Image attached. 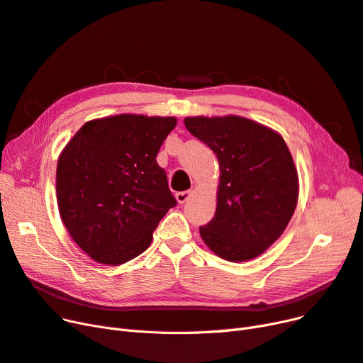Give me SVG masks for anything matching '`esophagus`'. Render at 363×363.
<instances>
[{
    "label": "esophagus",
    "mask_w": 363,
    "mask_h": 363,
    "mask_svg": "<svg viewBox=\"0 0 363 363\" xmlns=\"http://www.w3.org/2000/svg\"><path fill=\"white\" fill-rule=\"evenodd\" d=\"M192 195H194V191H184V192H177V194H176V199H177L179 204H184V202H186L187 199H189Z\"/></svg>",
    "instance_id": "1"
}]
</instances>
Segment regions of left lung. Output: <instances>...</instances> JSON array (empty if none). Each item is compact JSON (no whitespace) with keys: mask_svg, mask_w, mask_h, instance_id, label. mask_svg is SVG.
<instances>
[{"mask_svg":"<svg viewBox=\"0 0 363 363\" xmlns=\"http://www.w3.org/2000/svg\"><path fill=\"white\" fill-rule=\"evenodd\" d=\"M184 125L214 152L220 167L216 213L199 228L201 238L230 262L262 255L280 238L298 202V171L283 137L234 114L195 116Z\"/></svg>","mask_w":363,"mask_h":363,"instance_id":"left-lung-1","label":"left lung"}]
</instances>
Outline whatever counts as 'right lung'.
I'll use <instances>...</instances> for the list:
<instances>
[{
  "mask_svg": "<svg viewBox=\"0 0 363 363\" xmlns=\"http://www.w3.org/2000/svg\"><path fill=\"white\" fill-rule=\"evenodd\" d=\"M176 118L116 114L86 122L57 159L56 199L71 238L95 262L122 265L146 250L177 206L156 162Z\"/></svg>",
  "mask_w": 363,
  "mask_h": 363,
  "instance_id": "1",
  "label": "right lung"
}]
</instances>
